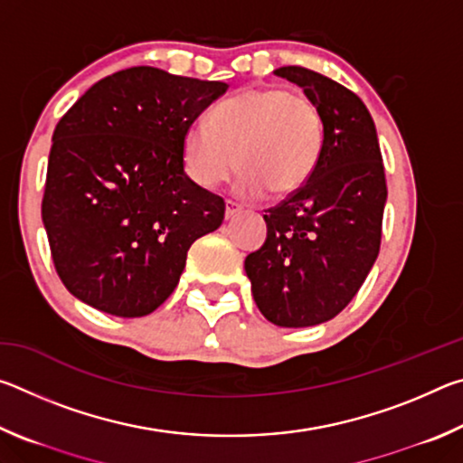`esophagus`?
<instances>
[{
  "label": "esophagus",
  "instance_id": "obj_1",
  "mask_svg": "<svg viewBox=\"0 0 463 463\" xmlns=\"http://www.w3.org/2000/svg\"><path fill=\"white\" fill-rule=\"evenodd\" d=\"M239 213H241V208L237 206V203L231 202V200H226V203H224V216H226V221H229V218H232L234 214H239Z\"/></svg>",
  "mask_w": 463,
  "mask_h": 463
}]
</instances>
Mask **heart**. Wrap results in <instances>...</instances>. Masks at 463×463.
Listing matches in <instances>:
<instances>
[{
    "mask_svg": "<svg viewBox=\"0 0 463 463\" xmlns=\"http://www.w3.org/2000/svg\"><path fill=\"white\" fill-rule=\"evenodd\" d=\"M323 137V118L307 96L279 88L245 90L218 104L210 122L198 120L185 130L184 167L203 190H214L239 163L241 195H288L308 182Z\"/></svg>",
    "mask_w": 463,
    "mask_h": 463,
    "instance_id": "1",
    "label": "heart"
}]
</instances>
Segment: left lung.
I'll return each instance as SVG.
<instances>
[{"instance_id":"1","label":"left lung","mask_w":463,"mask_h":463,"mask_svg":"<svg viewBox=\"0 0 463 463\" xmlns=\"http://www.w3.org/2000/svg\"><path fill=\"white\" fill-rule=\"evenodd\" d=\"M276 75L300 85L323 118V151L308 182L265 210L268 239L247 255L257 308L269 323L302 328L347 307L380 253L388 190L375 124L362 99L304 67Z\"/></svg>"}]
</instances>
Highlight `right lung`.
Segmentation results:
<instances>
[{
    "label": "right lung",
    "mask_w": 463,
    "mask_h": 463,
    "mask_svg": "<svg viewBox=\"0 0 463 463\" xmlns=\"http://www.w3.org/2000/svg\"><path fill=\"white\" fill-rule=\"evenodd\" d=\"M229 85L130 67L83 93L52 135L43 222L77 300L146 317L174 292L224 200L184 171V137Z\"/></svg>",
    "instance_id": "1"
}]
</instances>
